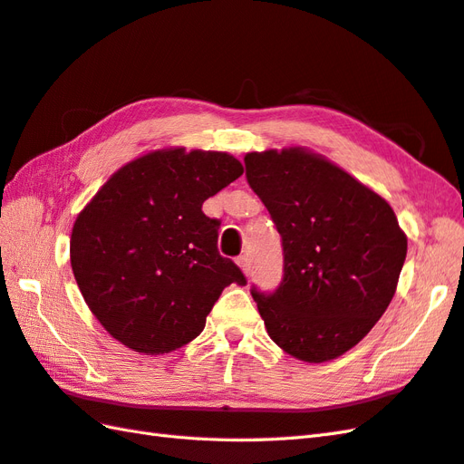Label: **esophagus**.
<instances>
[{
    "mask_svg": "<svg viewBox=\"0 0 464 464\" xmlns=\"http://www.w3.org/2000/svg\"><path fill=\"white\" fill-rule=\"evenodd\" d=\"M236 264H238V267L244 271L246 276H250V259H247V256H240L238 259H236Z\"/></svg>",
    "mask_w": 464,
    "mask_h": 464,
    "instance_id": "34e87169",
    "label": "esophagus"
}]
</instances>
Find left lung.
<instances>
[{"label": "left lung", "mask_w": 464, "mask_h": 464, "mask_svg": "<svg viewBox=\"0 0 464 464\" xmlns=\"http://www.w3.org/2000/svg\"><path fill=\"white\" fill-rule=\"evenodd\" d=\"M246 179L284 246V281L252 289L267 334L303 362L348 353L386 313L408 254L388 200L304 147L246 153Z\"/></svg>", "instance_id": "8db88e82"}]
</instances>
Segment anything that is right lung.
<instances>
[{
  "mask_svg": "<svg viewBox=\"0 0 464 464\" xmlns=\"http://www.w3.org/2000/svg\"><path fill=\"white\" fill-rule=\"evenodd\" d=\"M244 173L224 151L165 147L120 167L78 214L71 266L100 324L135 353L188 344L230 284L246 285L218 254V220L202 202Z\"/></svg>",
  "mask_w": 464,
  "mask_h": 464,
  "instance_id": "obj_1",
  "label": "right lung"
}]
</instances>
